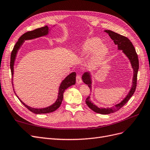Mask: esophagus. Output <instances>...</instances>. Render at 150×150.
I'll use <instances>...</instances> for the list:
<instances>
[{
  "mask_svg": "<svg viewBox=\"0 0 150 150\" xmlns=\"http://www.w3.org/2000/svg\"><path fill=\"white\" fill-rule=\"evenodd\" d=\"M76 83L77 84H81L82 83V80H81V76L78 74L76 75Z\"/></svg>",
  "mask_w": 150,
  "mask_h": 150,
  "instance_id": "obj_1",
  "label": "esophagus"
}]
</instances>
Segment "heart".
<instances>
[{
  "mask_svg": "<svg viewBox=\"0 0 150 150\" xmlns=\"http://www.w3.org/2000/svg\"><path fill=\"white\" fill-rule=\"evenodd\" d=\"M99 38H91L87 40L80 49L82 55H90L94 53L93 58L95 60H102L108 53V48Z\"/></svg>",
  "mask_w": 150,
  "mask_h": 150,
  "instance_id": "heart-1",
  "label": "heart"
}]
</instances>
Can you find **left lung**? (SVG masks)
<instances>
[{"label": "left lung", "instance_id": "obj_1", "mask_svg": "<svg viewBox=\"0 0 150 150\" xmlns=\"http://www.w3.org/2000/svg\"><path fill=\"white\" fill-rule=\"evenodd\" d=\"M104 31L108 33L110 38L113 40L115 45H117L118 49L122 50V52L124 53V54L129 58V59L130 61L132 69H134V76H133L132 86L129 94L120 103L115 105V106H113L112 108H98L96 105L91 103L90 96H88L86 99L85 101L87 106L91 110H93V111L101 114H109L117 111V110H119L121 108H122L124 105L128 102V101L132 96V95H134L137 87V74L138 68H139V62H138V55L136 52L135 47L132 44V42L128 38L110 30H105ZM82 80L86 85H88V87L90 88V90L91 91L92 82L90 73H89V72H85V73H84L82 76Z\"/></svg>", "mask_w": 150, "mask_h": 150}]
</instances>
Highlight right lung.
Here are the masks:
<instances>
[{
	"mask_svg": "<svg viewBox=\"0 0 150 150\" xmlns=\"http://www.w3.org/2000/svg\"><path fill=\"white\" fill-rule=\"evenodd\" d=\"M49 31V28L47 26H45L44 27L40 28H37L36 30H34L33 31H28L25 33V34L22 35L18 41L16 42L15 45L14 46V47L12 50V53H11V56H10V69H11V73H12V76H13V65L15 63V60L16 58V54L18 52V51L19 50L21 46L23 44L24 42V41L25 40H33V39L37 38L41 36H46L48 35ZM76 81V73L75 72H72L70 75H69L66 78L62 81L61 84L59 88V93H58V96L56 101H55L53 104L51 105L50 106H48L45 108H31L28 106H27L23 101H22L21 99L18 97V98L20 99L21 103L23 104L24 106L30 110L31 112L35 113V114H47L50 113L55 111V110H57L60 106L61 103L62 102L63 100V96H64V93L67 88H69V86L75 85ZM13 83V82H12ZM15 92V91H14ZM16 95V93H15Z\"/></svg>",
	"mask_w": 150,
	"mask_h": 150,
	"instance_id": "add662e5",
	"label": "right lung"
}]
</instances>
